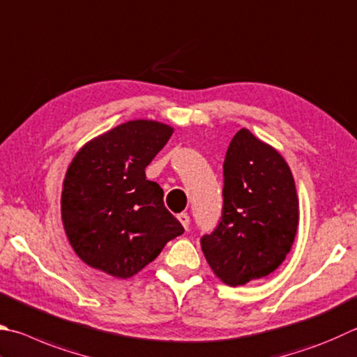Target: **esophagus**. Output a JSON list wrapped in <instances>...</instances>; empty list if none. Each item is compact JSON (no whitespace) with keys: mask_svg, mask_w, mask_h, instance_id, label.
I'll list each match as a JSON object with an SVG mask.
<instances>
[{"mask_svg":"<svg viewBox=\"0 0 357 357\" xmlns=\"http://www.w3.org/2000/svg\"><path fill=\"white\" fill-rule=\"evenodd\" d=\"M178 220L181 222V225L184 226V229H189V226H190V217H189V213H185V212L179 213Z\"/></svg>","mask_w":357,"mask_h":357,"instance_id":"1","label":"esophagus"}]
</instances>
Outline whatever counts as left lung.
<instances>
[{
	"label": "left lung",
	"instance_id": "1",
	"mask_svg": "<svg viewBox=\"0 0 357 357\" xmlns=\"http://www.w3.org/2000/svg\"><path fill=\"white\" fill-rule=\"evenodd\" d=\"M298 197L287 162L241 129L223 162L222 217L201 236L206 261L228 286H245L280 267L295 241Z\"/></svg>",
	"mask_w": 357,
	"mask_h": 357
}]
</instances>
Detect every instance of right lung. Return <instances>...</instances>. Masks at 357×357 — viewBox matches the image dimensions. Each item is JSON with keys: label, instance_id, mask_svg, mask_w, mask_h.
I'll return each mask as SVG.
<instances>
[{"label": "right lung", "instance_id": "add662e5", "mask_svg": "<svg viewBox=\"0 0 357 357\" xmlns=\"http://www.w3.org/2000/svg\"><path fill=\"white\" fill-rule=\"evenodd\" d=\"M173 128L132 120L84 145L66 174L62 222L70 245L90 267L131 278L184 232L145 168Z\"/></svg>", "mask_w": 357, "mask_h": 357}]
</instances>
